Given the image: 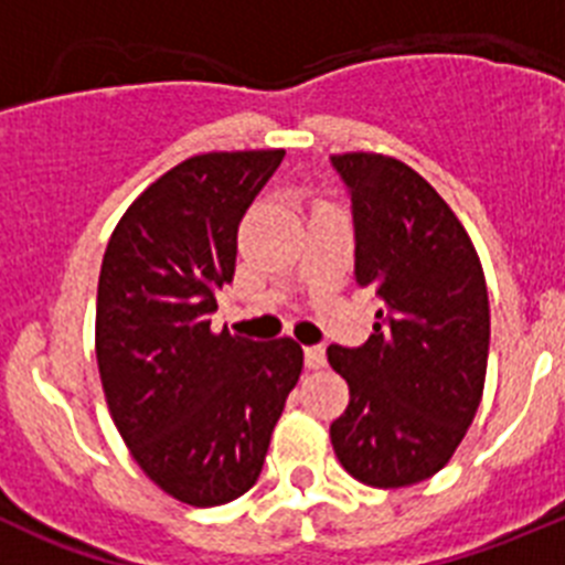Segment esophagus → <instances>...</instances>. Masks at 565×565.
<instances>
[{"instance_id":"1","label":"esophagus","mask_w":565,"mask_h":565,"mask_svg":"<svg viewBox=\"0 0 565 565\" xmlns=\"http://www.w3.org/2000/svg\"><path fill=\"white\" fill-rule=\"evenodd\" d=\"M306 367H311V371L326 367V348H322V344H311V348H306Z\"/></svg>"}]
</instances>
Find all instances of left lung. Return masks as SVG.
<instances>
[{
  "mask_svg": "<svg viewBox=\"0 0 565 565\" xmlns=\"http://www.w3.org/2000/svg\"><path fill=\"white\" fill-rule=\"evenodd\" d=\"M331 163L351 198L356 286L382 299L367 342L328 348L351 387L331 441L356 481L411 487L450 461L481 404V259L441 194L407 163L373 152L333 154Z\"/></svg>",
  "mask_w": 565,
  "mask_h": 565,
  "instance_id": "1",
  "label": "left lung"
}]
</instances>
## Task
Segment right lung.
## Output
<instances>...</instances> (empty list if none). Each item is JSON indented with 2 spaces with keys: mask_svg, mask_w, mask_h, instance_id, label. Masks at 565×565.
Listing matches in <instances>:
<instances>
[{
  "mask_svg": "<svg viewBox=\"0 0 565 565\" xmlns=\"http://www.w3.org/2000/svg\"><path fill=\"white\" fill-rule=\"evenodd\" d=\"M282 158V149L194 154L127 209L104 252V396L138 467L189 507H221L254 487L302 373L294 339L212 333L239 221Z\"/></svg>",
  "mask_w": 565,
  "mask_h": 565,
  "instance_id": "1",
  "label": "right lung"
}]
</instances>
